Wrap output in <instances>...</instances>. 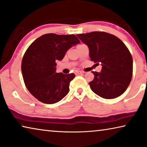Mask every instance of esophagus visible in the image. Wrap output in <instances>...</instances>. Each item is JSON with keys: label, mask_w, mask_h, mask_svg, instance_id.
<instances>
[{"label": "esophagus", "mask_w": 147, "mask_h": 147, "mask_svg": "<svg viewBox=\"0 0 147 147\" xmlns=\"http://www.w3.org/2000/svg\"><path fill=\"white\" fill-rule=\"evenodd\" d=\"M75 74L76 75H78V74H82V73H84L83 72H82V71H75Z\"/></svg>", "instance_id": "esophagus-1"}]
</instances>
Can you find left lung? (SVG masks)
Listing matches in <instances>:
<instances>
[{"mask_svg": "<svg viewBox=\"0 0 147 147\" xmlns=\"http://www.w3.org/2000/svg\"><path fill=\"white\" fill-rule=\"evenodd\" d=\"M89 48L90 57L101 63V72L92 71L95 78L90 88L104 99L116 98L129 86L133 74V59L126 46L113 34L92 32L76 34Z\"/></svg>", "mask_w": 147, "mask_h": 147, "instance_id": "left-lung-1", "label": "left lung"}]
</instances>
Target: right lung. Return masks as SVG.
<instances>
[{"mask_svg": "<svg viewBox=\"0 0 147 147\" xmlns=\"http://www.w3.org/2000/svg\"><path fill=\"white\" fill-rule=\"evenodd\" d=\"M80 42L74 34L49 33L39 37L28 48L22 59V75L27 90L38 101L53 104L68 94L75 74L57 73L56 62Z\"/></svg>", "mask_w": 147, "mask_h": 147, "instance_id": "right-lung-1", "label": "right lung"}]
</instances>
